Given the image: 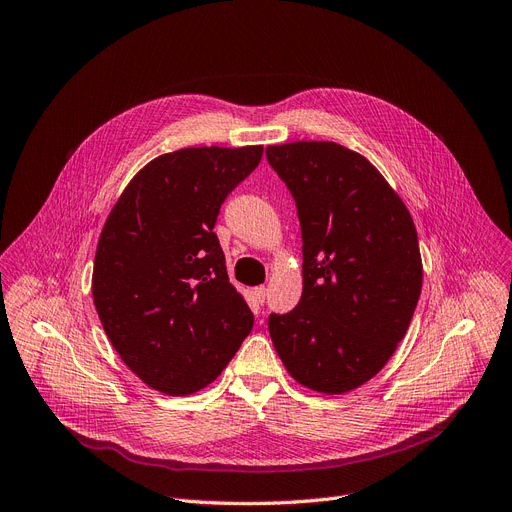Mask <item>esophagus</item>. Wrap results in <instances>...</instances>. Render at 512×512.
Wrapping results in <instances>:
<instances>
[{"label": "esophagus", "instance_id": "obj_1", "mask_svg": "<svg viewBox=\"0 0 512 512\" xmlns=\"http://www.w3.org/2000/svg\"><path fill=\"white\" fill-rule=\"evenodd\" d=\"M265 297H268V288H265V286L253 288V299H255L257 305H263V303H265Z\"/></svg>", "mask_w": 512, "mask_h": 512}]
</instances>
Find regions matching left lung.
<instances>
[{
  "instance_id": "obj_1",
  "label": "left lung",
  "mask_w": 512,
  "mask_h": 512,
  "mask_svg": "<svg viewBox=\"0 0 512 512\" xmlns=\"http://www.w3.org/2000/svg\"><path fill=\"white\" fill-rule=\"evenodd\" d=\"M291 190L303 238V293L270 337L293 379L341 395L368 383L406 337L422 288L412 215L360 152L337 142L265 148Z\"/></svg>"
}]
</instances>
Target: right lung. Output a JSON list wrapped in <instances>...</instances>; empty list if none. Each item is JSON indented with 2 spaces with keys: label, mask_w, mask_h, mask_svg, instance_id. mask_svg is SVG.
I'll return each instance as SVG.
<instances>
[{
  "label": "right lung",
  "mask_w": 512,
  "mask_h": 512,
  "mask_svg": "<svg viewBox=\"0 0 512 512\" xmlns=\"http://www.w3.org/2000/svg\"><path fill=\"white\" fill-rule=\"evenodd\" d=\"M263 146L161 154L121 192L102 228L92 295L125 366L165 395L201 391L253 328L213 232L221 203Z\"/></svg>",
  "instance_id": "1"
}]
</instances>
